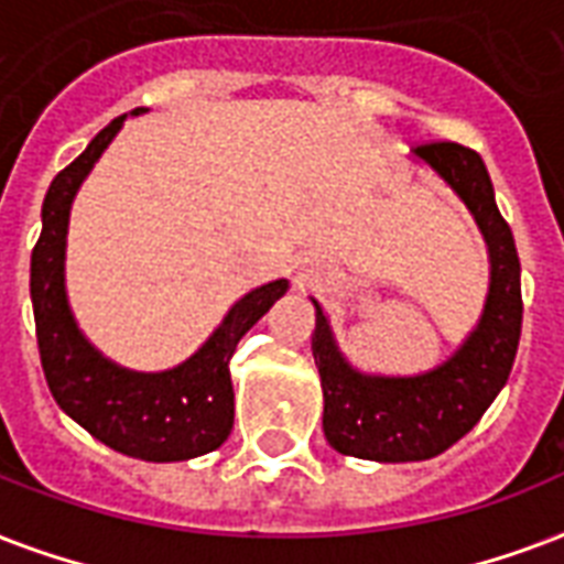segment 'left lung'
I'll use <instances>...</instances> for the list:
<instances>
[{"mask_svg":"<svg viewBox=\"0 0 564 564\" xmlns=\"http://www.w3.org/2000/svg\"><path fill=\"white\" fill-rule=\"evenodd\" d=\"M430 164L474 214L488 243L491 288L486 312L462 350L421 377H365L332 341L321 305L312 352L323 386V435L344 456L370 462H423L468 435L509 379L521 341V261L509 223L479 152L453 141L417 143Z\"/></svg>","mask_w":564,"mask_h":564,"instance_id":"obj_1","label":"left lung"}]
</instances>
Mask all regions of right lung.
I'll use <instances>...</instances> for the list:
<instances>
[{
	"mask_svg": "<svg viewBox=\"0 0 564 564\" xmlns=\"http://www.w3.org/2000/svg\"><path fill=\"white\" fill-rule=\"evenodd\" d=\"M141 111V108H138ZM134 111V115H138ZM126 115L111 120L73 164L52 178L43 199V229L32 250V305L37 350L55 403L94 438L143 462H182L212 453L229 438L235 391L229 361L243 335L285 294L276 279L232 305L220 329L185 365L164 373H134L102 359L78 332L64 291L69 205Z\"/></svg>",
	"mask_w": 564,
	"mask_h": 564,
	"instance_id": "1",
	"label": "right lung"
}]
</instances>
